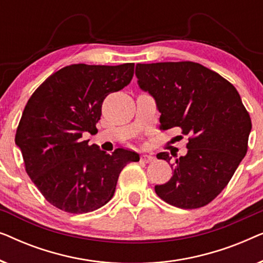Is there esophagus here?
<instances>
[{
  "mask_svg": "<svg viewBox=\"0 0 263 263\" xmlns=\"http://www.w3.org/2000/svg\"><path fill=\"white\" fill-rule=\"evenodd\" d=\"M154 159H156V158L153 156H149V154H142L141 156V161H143V163H152Z\"/></svg>",
  "mask_w": 263,
  "mask_h": 263,
  "instance_id": "obj_1",
  "label": "esophagus"
}]
</instances>
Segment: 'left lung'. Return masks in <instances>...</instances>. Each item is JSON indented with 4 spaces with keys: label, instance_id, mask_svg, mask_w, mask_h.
I'll return each instance as SVG.
<instances>
[{
    "label": "left lung",
    "instance_id": "left-lung-1",
    "mask_svg": "<svg viewBox=\"0 0 263 263\" xmlns=\"http://www.w3.org/2000/svg\"><path fill=\"white\" fill-rule=\"evenodd\" d=\"M139 87L156 100L160 129L179 127L189 136L185 156L171 164L172 177L156 185L172 206H206L228 185L247 154L251 120L235 86L195 62L136 64ZM158 159L170 163L167 152Z\"/></svg>",
    "mask_w": 263,
    "mask_h": 263
}]
</instances>
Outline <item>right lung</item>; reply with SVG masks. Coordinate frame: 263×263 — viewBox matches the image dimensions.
Listing matches in <instances>:
<instances>
[{"mask_svg": "<svg viewBox=\"0 0 263 263\" xmlns=\"http://www.w3.org/2000/svg\"><path fill=\"white\" fill-rule=\"evenodd\" d=\"M134 63L71 64L46 79L25 106L15 143L32 182L46 201L68 213L96 211L112 199L133 151L106 153L82 135L97 134L107 95L132 81Z\"/></svg>", "mask_w": 263, "mask_h": 263, "instance_id": "obj_1", "label": "right lung"}]
</instances>
